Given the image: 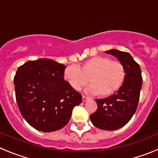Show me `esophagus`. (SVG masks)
I'll use <instances>...</instances> for the list:
<instances>
[{
    "mask_svg": "<svg viewBox=\"0 0 158 158\" xmlns=\"http://www.w3.org/2000/svg\"><path fill=\"white\" fill-rule=\"evenodd\" d=\"M88 100H89L88 97L85 96V95H82V102H85L88 101Z\"/></svg>",
    "mask_w": 158,
    "mask_h": 158,
    "instance_id": "1",
    "label": "esophagus"
}]
</instances>
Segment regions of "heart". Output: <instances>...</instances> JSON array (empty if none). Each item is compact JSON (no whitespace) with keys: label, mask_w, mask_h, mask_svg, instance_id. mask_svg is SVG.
<instances>
[{"label":"heart","mask_w":158,"mask_h":158,"mask_svg":"<svg viewBox=\"0 0 158 158\" xmlns=\"http://www.w3.org/2000/svg\"><path fill=\"white\" fill-rule=\"evenodd\" d=\"M64 78L75 90L86 86L89 82L91 93L100 98H108L122 86L125 70L120 62L97 56L85 60L79 68L68 66L64 71Z\"/></svg>","instance_id":"obj_1"}]
</instances>
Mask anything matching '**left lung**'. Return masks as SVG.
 I'll return each mask as SVG.
<instances>
[{
    "label": "left lung",
    "instance_id": "obj_1",
    "mask_svg": "<svg viewBox=\"0 0 158 158\" xmlns=\"http://www.w3.org/2000/svg\"><path fill=\"white\" fill-rule=\"evenodd\" d=\"M106 53L114 56L124 66L125 79L114 95L96 99L98 109L90 115L92 123L99 129L114 131L125 126L136 111L142 86L140 66L126 52L110 49Z\"/></svg>",
    "mask_w": 158,
    "mask_h": 158
}]
</instances>
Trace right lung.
Wrapping results in <instances>:
<instances>
[{"label":"right lung","mask_w":158,"mask_h":158,"mask_svg":"<svg viewBox=\"0 0 158 158\" xmlns=\"http://www.w3.org/2000/svg\"><path fill=\"white\" fill-rule=\"evenodd\" d=\"M66 66L49 59L27 61L14 76L16 99L23 118L38 131L50 132L69 122L82 95L64 80Z\"/></svg>","instance_id":"add662e5"}]
</instances>
